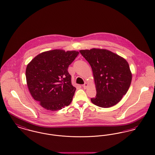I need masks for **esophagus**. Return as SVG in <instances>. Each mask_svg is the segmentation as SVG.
Masks as SVG:
<instances>
[{
    "mask_svg": "<svg viewBox=\"0 0 155 155\" xmlns=\"http://www.w3.org/2000/svg\"><path fill=\"white\" fill-rule=\"evenodd\" d=\"M88 86H89V84L86 82V83H84V84L82 86H83V87L84 89H87V88L88 87Z\"/></svg>",
    "mask_w": 155,
    "mask_h": 155,
    "instance_id": "1",
    "label": "esophagus"
}]
</instances>
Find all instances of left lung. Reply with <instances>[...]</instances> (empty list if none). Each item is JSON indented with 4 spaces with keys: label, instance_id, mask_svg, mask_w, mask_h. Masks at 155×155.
Returning <instances> with one entry per match:
<instances>
[{
    "label": "left lung",
    "instance_id": "8db88e82",
    "mask_svg": "<svg viewBox=\"0 0 155 155\" xmlns=\"http://www.w3.org/2000/svg\"><path fill=\"white\" fill-rule=\"evenodd\" d=\"M79 52L93 71L97 94L91 101L103 108L117 104L127 93L131 83L132 73L128 62L107 49L92 48Z\"/></svg>",
    "mask_w": 155,
    "mask_h": 155
}]
</instances>
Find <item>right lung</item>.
I'll list each match as a JSON object with an SVG mask.
<instances>
[{"mask_svg": "<svg viewBox=\"0 0 155 155\" xmlns=\"http://www.w3.org/2000/svg\"><path fill=\"white\" fill-rule=\"evenodd\" d=\"M79 54L76 51H48L37 55L27 66L28 88L43 108L55 111L71 103L76 88L68 69Z\"/></svg>", "mask_w": 155, "mask_h": 155, "instance_id": "right-lung-1", "label": "right lung"}]
</instances>
